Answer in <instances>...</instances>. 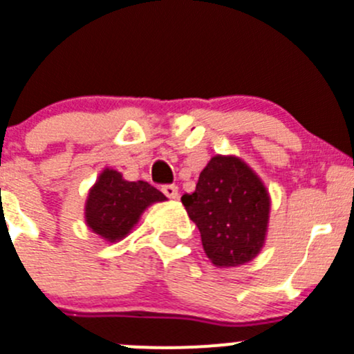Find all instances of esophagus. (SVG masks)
I'll return each instance as SVG.
<instances>
[{"label": "esophagus", "mask_w": 354, "mask_h": 354, "mask_svg": "<svg viewBox=\"0 0 354 354\" xmlns=\"http://www.w3.org/2000/svg\"><path fill=\"white\" fill-rule=\"evenodd\" d=\"M162 192H164V195H166V197L178 198V187H176V185H164Z\"/></svg>", "instance_id": "obj_1"}]
</instances>
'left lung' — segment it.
I'll use <instances>...</instances> for the list:
<instances>
[{"mask_svg": "<svg viewBox=\"0 0 354 354\" xmlns=\"http://www.w3.org/2000/svg\"><path fill=\"white\" fill-rule=\"evenodd\" d=\"M181 202L201 232L205 256L218 268L242 266L264 247L272 198L240 157H211L195 192L185 194Z\"/></svg>", "mask_w": 354, "mask_h": 354, "instance_id": "obj_1", "label": "left lung"}]
</instances>
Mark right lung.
<instances>
[{
  "instance_id": "1",
  "label": "right lung",
  "mask_w": 354,
  "mask_h": 354,
  "mask_svg": "<svg viewBox=\"0 0 354 354\" xmlns=\"http://www.w3.org/2000/svg\"><path fill=\"white\" fill-rule=\"evenodd\" d=\"M166 195L147 181H128L119 171L105 167L88 192L84 223L105 242L114 243L131 233L140 218Z\"/></svg>"
}]
</instances>
